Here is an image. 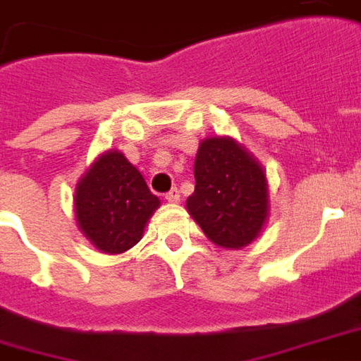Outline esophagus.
I'll return each mask as SVG.
<instances>
[{
  "label": "esophagus",
  "instance_id": "1",
  "mask_svg": "<svg viewBox=\"0 0 361 361\" xmlns=\"http://www.w3.org/2000/svg\"><path fill=\"white\" fill-rule=\"evenodd\" d=\"M165 200L166 202H173V204H176L178 200H180V195H178V190L176 188H171L169 192L165 195Z\"/></svg>",
  "mask_w": 361,
  "mask_h": 361
}]
</instances>
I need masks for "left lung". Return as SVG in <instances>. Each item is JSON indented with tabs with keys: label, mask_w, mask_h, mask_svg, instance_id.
I'll return each mask as SVG.
<instances>
[{
	"label": "left lung",
	"mask_w": 361,
	"mask_h": 361,
	"mask_svg": "<svg viewBox=\"0 0 361 361\" xmlns=\"http://www.w3.org/2000/svg\"><path fill=\"white\" fill-rule=\"evenodd\" d=\"M195 178L186 210L206 238L230 250L250 245L269 214L263 166L232 137H208L198 145Z\"/></svg>",
	"instance_id": "8db88e82"
}]
</instances>
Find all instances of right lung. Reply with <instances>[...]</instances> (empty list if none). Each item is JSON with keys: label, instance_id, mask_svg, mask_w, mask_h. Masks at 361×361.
<instances>
[{"label": "right lung", "instance_id": "right-lung-1", "mask_svg": "<svg viewBox=\"0 0 361 361\" xmlns=\"http://www.w3.org/2000/svg\"><path fill=\"white\" fill-rule=\"evenodd\" d=\"M159 204L143 175L114 149L92 163L74 190L76 224L104 253L133 247Z\"/></svg>", "mask_w": 361, "mask_h": 361}]
</instances>
